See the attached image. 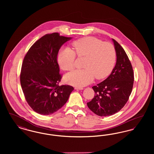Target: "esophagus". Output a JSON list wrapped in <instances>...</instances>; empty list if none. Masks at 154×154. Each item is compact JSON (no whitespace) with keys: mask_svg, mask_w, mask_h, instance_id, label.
Masks as SVG:
<instances>
[{"mask_svg":"<svg viewBox=\"0 0 154 154\" xmlns=\"http://www.w3.org/2000/svg\"><path fill=\"white\" fill-rule=\"evenodd\" d=\"M75 89H78V90H82V89H83L84 88H82V87H75Z\"/></svg>","mask_w":154,"mask_h":154,"instance_id":"esophagus-1","label":"esophagus"}]
</instances>
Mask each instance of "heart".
Instances as JSON below:
<instances>
[{"label":"heart","mask_w":154,"mask_h":154,"mask_svg":"<svg viewBox=\"0 0 154 154\" xmlns=\"http://www.w3.org/2000/svg\"><path fill=\"white\" fill-rule=\"evenodd\" d=\"M73 48H62L58 55L60 67L66 71L73 70L76 55L85 57L84 69L76 70L65 76L67 83L73 86L82 87L97 79L106 77L112 69L116 62V50L114 46L94 37H86L72 43Z\"/></svg>","instance_id":"1"}]
</instances>
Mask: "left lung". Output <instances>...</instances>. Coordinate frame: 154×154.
I'll list each match as a JSON object with an SVG mask.
<instances>
[{
    "label": "left lung",
    "instance_id": "obj_1",
    "mask_svg": "<svg viewBox=\"0 0 154 154\" xmlns=\"http://www.w3.org/2000/svg\"><path fill=\"white\" fill-rule=\"evenodd\" d=\"M116 52V66L110 75L94 86L95 96L87 103L88 108L95 114L106 117L122 109L132 92L134 74L131 63L120 44L112 38Z\"/></svg>",
    "mask_w": 154,
    "mask_h": 154
}]
</instances>
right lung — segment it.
I'll return each instance as SVG.
<instances>
[{
  "label": "right lung",
  "instance_id": "1",
  "mask_svg": "<svg viewBox=\"0 0 154 154\" xmlns=\"http://www.w3.org/2000/svg\"><path fill=\"white\" fill-rule=\"evenodd\" d=\"M72 37L47 34L32 45L22 63L20 82L26 102L41 115H50L67 102L73 87L59 85L57 55L61 46Z\"/></svg>",
  "mask_w": 154,
  "mask_h": 154
}]
</instances>
